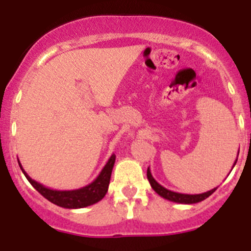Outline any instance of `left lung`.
<instances>
[{
    "label": "left lung",
    "mask_w": 251,
    "mask_h": 251,
    "mask_svg": "<svg viewBox=\"0 0 251 251\" xmlns=\"http://www.w3.org/2000/svg\"><path fill=\"white\" fill-rule=\"evenodd\" d=\"M238 156H239V153H238ZM236 161H238V158H236ZM236 161H235L234 166L236 165ZM234 166H232V168H234ZM147 178H148V181H150V183H151V186H152L153 190H154V191H156L157 194L159 195V196L163 197V199H166V200L172 201V202L186 203V205H190V203L201 202V201H203L205 199H207L210 195L214 194V192L216 191V188H217V187H215V188H212V190H210V191L203 192V194H197V195L179 194V192L171 191V190H167L166 187H163L162 185H159L156 179L153 178L152 174H151L150 167H148V170H147Z\"/></svg>",
    "instance_id": "1"
}]
</instances>
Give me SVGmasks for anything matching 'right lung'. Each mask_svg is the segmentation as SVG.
Listing matches in <instances>:
<instances>
[{
  "instance_id": "obj_1",
  "label": "right lung",
  "mask_w": 251,
  "mask_h": 251,
  "mask_svg": "<svg viewBox=\"0 0 251 251\" xmlns=\"http://www.w3.org/2000/svg\"><path fill=\"white\" fill-rule=\"evenodd\" d=\"M114 162L115 156L112 154L105 163V166L103 167V170L100 171V174L98 175V177L92 183L81 188H77V190H70V191H59V190H51V188L45 187V186L36 182L35 179H32L26 174L20 161L19 166L26 178L28 179V182L34 186L35 190L43 195L46 200L64 208H83L99 202L105 196V194L108 192V187H109L110 176H112Z\"/></svg>"
}]
</instances>
